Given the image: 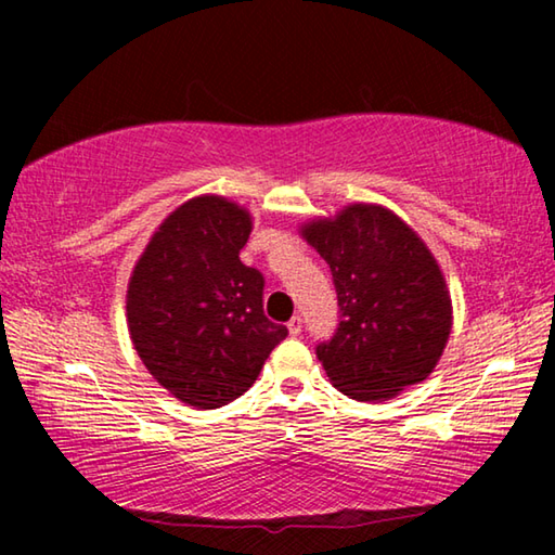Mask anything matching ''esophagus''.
Returning a JSON list of instances; mask_svg holds the SVG:
<instances>
[{"label":"esophagus","instance_id":"obj_1","mask_svg":"<svg viewBox=\"0 0 555 555\" xmlns=\"http://www.w3.org/2000/svg\"><path fill=\"white\" fill-rule=\"evenodd\" d=\"M300 331H304V318L294 315V318H291V321H288V333H291V335H300Z\"/></svg>","mask_w":555,"mask_h":555}]
</instances>
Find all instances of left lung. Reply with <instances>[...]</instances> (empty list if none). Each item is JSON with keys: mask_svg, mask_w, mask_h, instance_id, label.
<instances>
[{"mask_svg": "<svg viewBox=\"0 0 555 555\" xmlns=\"http://www.w3.org/2000/svg\"><path fill=\"white\" fill-rule=\"evenodd\" d=\"M333 274L337 327L315 345L337 389L384 401L434 372L453 313L443 274L426 244L397 215L350 205L304 228Z\"/></svg>", "mask_w": 555, "mask_h": 555, "instance_id": "obj_1", "label": "left lung"}]
</instances>
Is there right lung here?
<instances>
[{
    "label": "right lung",
    "instance_id": "add662e5",
    "mask_svg": "<svg viewBox=\"0 0 555 555\" xmlns=\"http://www.w3.org/2000/svg\"><path fill=\"white\" fill-rule=\"evenodd\" d=\"M249 232L240 205L193 198L162 222L131 274L134 350L191 406L218 409L242 397L288 335L264 315V274L240 259Z\"/></svg>",
    "mask_w": 555,
    "mask_h": 555
}]
</instances>
